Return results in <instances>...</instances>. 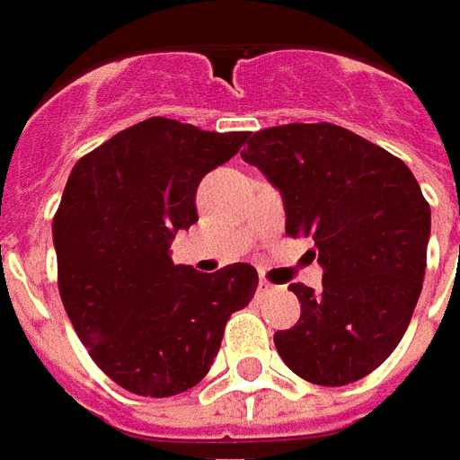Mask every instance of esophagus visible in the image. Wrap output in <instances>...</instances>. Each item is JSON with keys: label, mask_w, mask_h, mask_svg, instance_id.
Here are the masks:
<instances>
[{"label": "esophagus", "mask_w": 460, "mask_h": 460, "mask_svg": "<svg viewBox=\"0 0 460 460\" xmlns=\"http://www.w3.org/2000/svg\"><path fill=\"white\" fill-rule=\"evenodd\" d=\"M272 285H270V282H267V279H260V282H257V295H267V292H272Z\"/></svg>", "instance_id": "34e87169"}]
</instances>
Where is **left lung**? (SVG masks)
<instances>
[{
  "label": "left lung",
  "mask_w": 460,
  "mask_h": 460,
  "mask_svg": "<svg viewBox=\"0 0 460 460\" xmlns=\"http://www.w3.org/2000/svg\"><path fill=\"white\" fill-rule=\"evenodd\" d=\"M243 161L285 200V233L312 237L322 289L289 285L299 322L275 332L289 369L319 386L364 379L411 322L426 272L431 208L396 155L334 123L247 136Z\"/></svg>",
  "instance_id": "8db88e82"
}]
</instances>
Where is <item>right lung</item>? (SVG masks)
Masks as SVG:
<instances>
[{
  "instance_id": "1",
  "label": "right lung",
  "mask_w": 460,
  "mask_h": 460,
  "mask_svg": "<svg viewBox=\"0 0 460 460\" xmlns=\"http://www.w3.org/2000/svg\"><path fill=\"white\" fill-rule=\"evenodd\" d=\"M247 131H200L153 116L84 155L54 215L58 292L99 369L138 396H175L213 367L227 319L250 305L257 270L213 275L172 265L178 230L198 223V185Z\"/></svg>"
}]
</instances>
